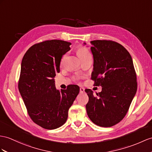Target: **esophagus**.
I'll list each match as a JSON object with an SVG mask.
<instances>
[{"mask_svg":"<svg viewBox=\"0 0 152 152\" xmlns=\"http://www.w3.org/2000/svg\"><path fill=\"white\" fill-rule=\"evenodd\" d=\"M80 94L84 93V88H83V87L80 88Z\"/></svg>","mask_w":152,"mask_h":152,"instance_id":"1","label":"esophagus"}]
</instances>
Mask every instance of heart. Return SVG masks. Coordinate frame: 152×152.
I'll return each mask as SVG.
<instances>
[{"label": "heart", "instance_id": "b5f03b06", "mask_svg": "<svg viewBox=\"0 0 152 152\" xmlns=\"http://www.w3.org/2000/svg\"><path fill=\"white\" fill-rule=\"evenodd\" d=\"M77 54H78L79 57L80 59L86 57L88 56H90V53L88 51V50L86 48H85L84 47H79L78 48V50H77ZM64 58V57H63V59Z\"/></svg>", "mask_w": 152, "mask_h": 152}]
</instances>
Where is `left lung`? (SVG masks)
<instances>
[{
  "label": "left lung",
  "instance_id": "left-lung-1",
  "mask_svg": "<svg viewBox=\"0 0 152 152\" xmlns=\"http://www.w3.org/2000/svg\"><path fill=\"white\" fill-rule=\"evenodd\" d=\"M90 43L94 57L91 79L95 86H101L102 91L95 97L90 89L85 90L89 97L86 112L96 125L111 127L123 120L135 95L134 63L130 54L119 43L105 40Z\"/></svg>",
  "mask_w": 152,
  "mask_h": 152
}]
</instances>
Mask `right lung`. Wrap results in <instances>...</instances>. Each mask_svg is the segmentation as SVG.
<instances>
[{
    "instance_id": "add662e5",
    "label": "right lung",
    "mask_w": 152,
    "mask_h": 152,
    "mask_svg": "<svg viewBox=\"0 0 152 152\" xmlns=\"http://www.w3.org/2000/svg\"><path fill=\"white\" fill-rule=\"evenodd\" d=\"M71 43L61 40H46L34 44L26 51L21 62L18 90L29 117L35 123L47 129L63 125L68 110L80 88L69 85L57 90L54 77L60 72L62 56Z\"/></svg>"
}]
</instances>
